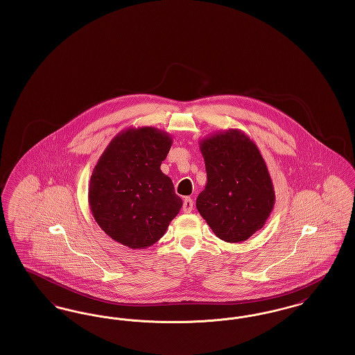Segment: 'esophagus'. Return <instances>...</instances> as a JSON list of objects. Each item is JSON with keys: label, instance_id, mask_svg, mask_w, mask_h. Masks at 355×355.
<instances>
[{"label": "esophagus", "instance_id": "obj_1", "mask_svg": "<svg viewBox=\"0 0 355 355\" xmlns=\"http://www.w3.org/2000/svg\"><path fill=\"white\" fill-rule=\"evenodd\" d=\"M193 209H194L193 200H191V198H185V200H184V205H182V210H184L185 213H191Z\"/></svg>", "mask_w": 355, "mask_h": 355}]
</instances>
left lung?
Instances as JSON below:
<instances>
[{
	"label": "left lung",
	"mask_w": 355,
	"mask_h": 355,
	"mask_svg": "<svg viewBox=\"0 0 355 355\" xmlns=\"http://www.w3.org/2000/svg\"><path fill=\"white\" fill-rule=\"evenodd\" d=\"M207 184L197 209L225 242H242L263 227L275 202L269 170L253 141L236 129L200 144Z\"/></svg>",
	"instance_id": "obj_1"
}]
</instances>
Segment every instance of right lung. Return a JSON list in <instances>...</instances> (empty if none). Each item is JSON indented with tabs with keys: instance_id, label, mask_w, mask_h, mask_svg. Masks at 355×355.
I'll list each match as a JSON object with an SVG mask.
<instances>
[{
	"instance_id": "1",
	"label": "right lung",
	"mask_w": 355,
	"mask_h": 355,
	"mask_svg": "<svg viewBox=\"0 0 355 355\" xmlns=\"http://www.w3.org/2000/svg\"><path fill=\"white\" fill-rule=\"evenodd\" d=\"M171 137L155 128L116 135L94 166L89 205L102 230L130 249L152 246L180 213L182 200L161 171Z\"/></svg>"
}]
</instances>
